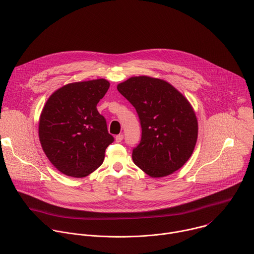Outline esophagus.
I'll list each match as a JSON object with an SVG mask.
<instances>
[{
	"instance_id": "34e87169",
	"label": "esophagus",
	"mask_w": 254,
	"mask_h": 254,
	"mask_svg": "<svg viewBox=\"0 0 254 254\" xmlns=\"http://www.w3.org/2000/svg\"><path fill=\"white\" fill-rule=\"evenodd\" d=\"M123 139H124V134H118L116 136V141L117 142H121Z\"/></svg>"
}]
</instances>
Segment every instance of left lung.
Here are the masks:
<instances>
[{
	"mask_svg": "<svg viewBox=\"0 0 254 254\" xmlns=\"http://www.w3.org/2000/svg\"><path fill=\"white\" fill-rule=\"evenodd\" d=\"M118 90L135 108L141 126L140 142L132 151L133 163L152 178L182 168L198 137V121L189 100L166 80L133 76Z\"/></svg>",
	"mask_w": 254,
	"mask_h": 254,
	"instance_id": "8db88e82",
	"label": "left lung"
}]
</instances>
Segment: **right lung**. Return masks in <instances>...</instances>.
Masks as SVG:
<instances>
[{
  "label": "right lung",
  "instance_id": "add662e5",
  "mask_svg": "<svg viewBox=\"0 0 254 254\" xmlns=\"http://www.w3.org/2000/svg\"><path fill=\"white\" fill-rule=\"evenodd\" d=\"M110 88L106 79L68 83L47 99L39 120V139L51 164L62 174L83 178L103 162L114 141L96 105Z\"/></svg>",
  "mask_w": 254,
  "mask_h": 254
}]
</instances>
